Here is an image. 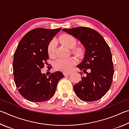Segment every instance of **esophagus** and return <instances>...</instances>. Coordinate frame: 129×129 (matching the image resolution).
Listing matches in <instances>:
<instances>
[{
	"label": "esophagus",
	"mask_w": 129,
	"mask_h": 129,
	"mask_svg": "<svg viewBox=\"0 0 129 129\" xmlns=\"http://www.w3.org/2000/svg\"><path fill=\"white\" fill-rule=\"evenodd\" d=\"M70 74H71V72H63V75L64 76H69Z\"/></svg>",
	"instance_id": "obj_1"
}]
</instances>
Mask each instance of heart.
Returning <instances> with one entry per match:
<instances>
[{"label": "heart", "mask_w": 129, "mask_h": 129, "mask_svg": "<svg viewBox=\"0 0 129 129\" xmlns=\"http://www.w3.org/2000/svg\"><path fill=\"white\" fill-rule=\"evenodd\" d=\"M59 40L68 48H72L77 43V40L73 36L68 34H64L61 36L59 38ZM56 45L55 40H52L49 43L48 46V53L49 56L54 57L55 55ZM72 52L78 57L81 56L82 54L81 49L79 48H75L73 49L72 50ZM75 63L76 60L73 57H70L66 59L59 58L54 62V68L58 71L67 72L71 69V68L75 64Z\"/></svg>", "instance_id": "obj_1"}]
</instances>
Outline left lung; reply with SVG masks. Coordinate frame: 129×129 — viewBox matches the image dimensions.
<instances>
[{
	"label": "left lung",
	"instance_id": "left-lung-1",
	"mask_svg": "<svg viewBox=\"0 0 129 129\" xmlns=\"http://www.w3.org/2000/svg\"><path fill=\"white\" fill-rule=\"evenodd\" d=\"M81 41L85 48L82 62L77 66L83 71L82 80L73 86L79 99L84 101L99 100L108 92L112 85L114 66L108 44L101 34L89 27H79L62 29ZM88 70L89 73L86 71Z\"/></svg>",
	"mask_w": 129,
	"mask_h": 129
}]
</instances>
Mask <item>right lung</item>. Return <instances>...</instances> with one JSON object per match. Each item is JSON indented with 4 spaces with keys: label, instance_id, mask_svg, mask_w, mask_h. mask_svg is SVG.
I'll return each mask as SVG.
<instances>
[{
    "label": "right lung",
    "instance_id": "right-lung-1",
    "mask_svg": "<svg viewBox=\"0 0 129 129\" xmlns=\"http://www.w3.org/2000/svg\"><path fill=\"white\" fill-rule=\"evenodd\" d=\"M61 29L35 28L17 45L13 61L14 81L19 93L28 101H48L55 93L58 81L64 77L59 71L48 77L41 72L44 65H48L49 43Z\"/></svg>",
    "mask_w": 129,
    "mask_h": 129
}]
</instances>
